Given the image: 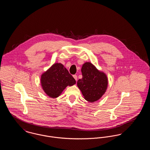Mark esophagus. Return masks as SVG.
Here are the masks:
<instances>
[{"mask_svg": "<svg viewBox=\"0 0 150 150\" xmlns=\"http://www.w3.org/2000/svg\"><path fill=\"white\" fill-rule=\"evenodd\" d=\"M73 77H74V78L76 80V81H77L78 76H77V75H73Z\"/></svg>", "mask_w": 150, "mask_h": 150, "instance_id": "obj_1", "label": "esophagus"}]
</instances>
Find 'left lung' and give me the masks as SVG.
Listing matches in <instances>:
<instances>
[{
    "label": "left lung",
    "instance_id": "1",
    "mask_svg": "<svg viewBox=\"0 0 150 150\" xmlns=\"http://www.w3.org/2000/svg\"><path fill=\"white\" fill-rule=\"evenodd\" d=\"M81 72L83 78L79 79L77 86L86 100L90 102L97 101L107 89V76L91 62H86L83 65Z\"/></svg>",
    "mask_w": 150,
    "mask_h": 150
}]
</instances>
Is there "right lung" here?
<instances>
[{
	"instance_id": "obj_1",
	"label": "right lung",
	"mask_w": 150,
	"mask_h": 150,
	"mask_svg": "<svg viewBox=\"0 0 150 150\" xmlns=\"http://www.w3.org/2000/svg\"><path fill=\"white\" fill-rule=\"evenodd\" d=\"M40 80L44 92L53 98L58 97L67 86L76 83L75 79L60 63L53 64L43 73Z\"/></svg>"
}]
</instances>
